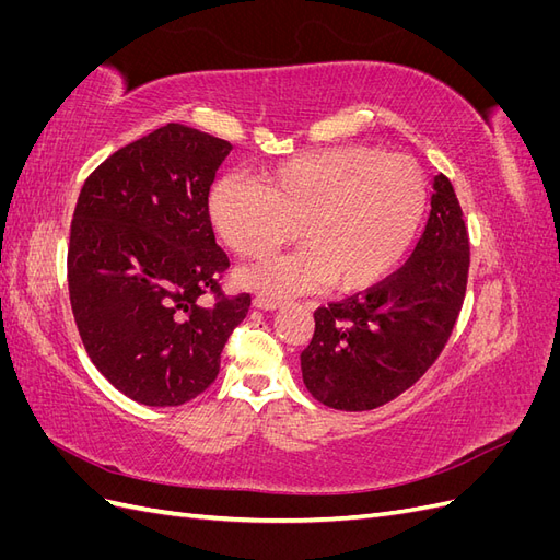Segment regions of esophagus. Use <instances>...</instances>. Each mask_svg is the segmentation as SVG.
Instances as JSON below:
<instances>
[{
	"mask_svg": "<svg viewBox=\"0 0 560 560\" xmlns=\"http://www.w3.org/2000/svg\"><path fill=\"white\" fill-rule=\"evenodd\" d=\"M254 306L261 308V311H276V308H280V301L273 299V296L257 294V296H254Z\"/></svg>",
	"mask_w": 560,
	"mask_h": 560,
	"instance_id": "34e87169",
	"label": "esophagus"
}]
</instances>
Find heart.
I'll return each mask as SVG.
<instances>
[{"instance_id":"1","label":"heart","mask_w":560,"mask_h":560,"mask_svg":"<svg viewBox=\"0 0 560 560\" xmlns=\"http://www.w3.org/2000/svg\"><path fill=\"white\" fill-rule=\"evenodd\" d=\"M428 210V179L416 159L346 144L276 165L264 186L222 177L210 217L224 243L264 259L296 238L303 249L254 266L241 282L273 296L331 282L338 292L376 284L413 245Z\"/></svg>"}]
</instances>
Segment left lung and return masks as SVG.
<instances>
[{
    "instance_id": "left-lung-1",
    "label": "left lung",
    "mask_w": 560,
    "mask_h": 560,
    "mask_svg": "<svg viewBox=\"0 0 560 560\" xmlns=\"http://www.w3.org/2000/svg\"><path fill=\"white\" fill-rule=\"evenodd\" d=\"M469 276V231L451 179L434 177L425 231L401 268L319 306L303 383L329 409L371 411L422 378L448 343Z\"/></svg>"
}]
</instances>
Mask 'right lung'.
I'll list each match as a JSON object with an SVG mask.
<instances>
[{
  "instance_id": "obj_1",
  "label": "right lung",
  "mask_w": 560,
  "mask_h": 560,
  "mask_svg": "<svg viewBox=\"0 0 560 560\" xmlns=\"http://www.w3.org/2000/svg\"><path fill=\"white\" fill-rule=\"evenodd\" d=\"M231 142L167 124L83 182L67 284L91 362L118 393L179 406L214 383L252 296H229V254L210 222V186Z\"/></svg>"
}]
</instances>
